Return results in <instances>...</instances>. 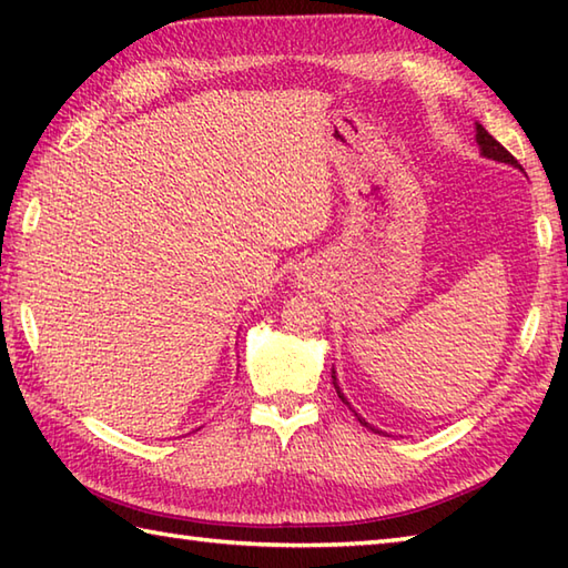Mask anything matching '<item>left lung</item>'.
Returning a JSON list of instances; mask_svg holds the SVG:
<instances>
[{"label":"left lung","instance_id":"left-lung-1","mask_svg":"<svg viewBox=\"0 0 568 568\" xmlns=\"http://www.w3.org/2000/svg\"><path fill=\"white\" fill-rule=\"evenodd\" d=\"M476 141H478V149H480V153H484L486 155V159H493V161H500V163H510V165H517V168H520V163H517L515 161V155L508 151V149H503L500 146V143L496 141V139H493L490 134H488V131L484 129V126H480V124H476ZM332 381H334V388H336V395H339L342 397V403L344 405H348L346 403V397H344V393L339 390V383H336V376H334V371H332ZM348 409H352V413L358 417V422H361V425H364V427H368V429H373V432H378L376 427H371L368 425V422L364 419V417H361L358 413H356V409L352 407V405H348ZM381 434V432H378Z\"/></svg>","mask_w":568,"mask_h":568}]
</instances>
